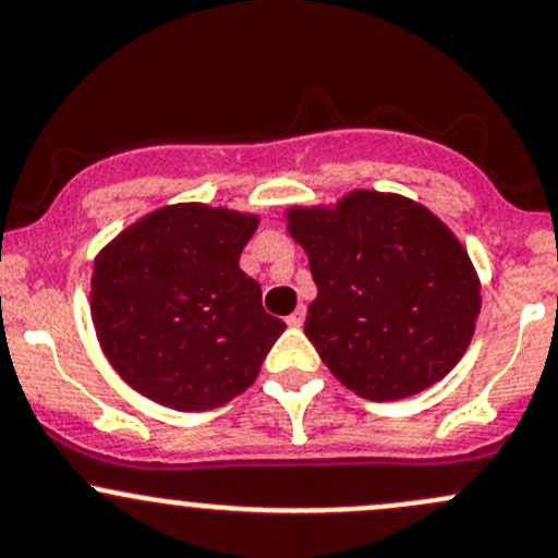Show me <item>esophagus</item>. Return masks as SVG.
<instances>
[{"label":"esophagus","instance_id":"34e87169","mask_svg":"<svg viewBox=\"0 0 558 558\" xmlns=\"http://www.w3.org/2000/svg\"><path fill=\"white\" fill-rule=\"evenodd\" d=\"M303 322H306V308H303V306H298L295 312H292L290 317H287V325H290V327H301Z\"/></svg>","mask_w":558,"mask_h":558}]
</instances>
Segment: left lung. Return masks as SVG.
Returning a JSON list of instances; mask_svg holds the SVG:
<instances>
[{
  "label": "left lung",
  "mask_w": 558,
  "mask_h": 558,
  "mask_svg": "<svg viewBox=\"0 0 558 558\" xmlns=\"http://www.w3.org/2000/svg\"><path fill=\"white\" fill-rule=\"evenodd\" d=\"M317 298L306 336L360 398L424 392L468 352L481 312L470 255L429 209L398 193L352 191L336 206H292Z\"/></svg>",
  "instance_id": "left-lung-1"
}]
</instances>
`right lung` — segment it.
<instances>
[{
	"mask_svg": "<svg viewBox=\"0 0 558 558\" xmlns=\"http://www.w3.org/2000/svg\"><path fill=\"white\" fill-rule=\"evenodd\" d=\"M257 215L206 204L155 209L96 255L90 317L109 365L174 411H209L252 387L284 322L239 268Z\"/></svg>",
	"mask_w": 558,
	"mask_h": 558,
	"instance_id": "add662e5",
	"label": "right lung"
}]
</instances>
